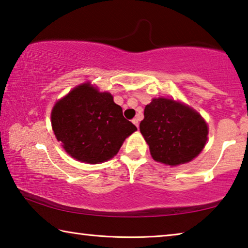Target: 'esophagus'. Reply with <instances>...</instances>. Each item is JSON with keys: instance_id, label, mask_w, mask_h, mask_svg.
I'll use <instances>...</instances> for the list:
<instances>
[{"instance_id": "1", "label": "esophagus", "mask_w": 248, "mask_h": 248, "mask_svg": "<svg viewBox=\"0 0 248 248\" xmlns=\"http://www.w3.org/2000/svg\"><path fill=\"white\" fill-rule=\"evenodd\" d=\"M132 123L137 125V128L139 127V119H138V118H134V119H132Z\"/></svg>"}]
</instances>
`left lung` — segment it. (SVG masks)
Instances as JSON below:
<instances>
[{
	"instance_id": "8db88e82",
	"label": "left lung",
	"mask_w": 248,
	"mask_h": 248,
	"mask_svg": "<svg viewBox=\"0 0 248 248\" xmlns=\"http://www.w3.org/2000/svg\"><path fill=\"white\" fill-rule=\"evenodd\" d=\"M140 131L155 161L170 166L194 159L208 139V125L198 112L167 98L146 105Z\"/></svg>"
}]
</instances>
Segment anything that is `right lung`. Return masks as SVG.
Segmentation results:
<instances>
[{"instance_id":"right-lung-1","label":"right lung","mask_w":248,"mask_h":248,"mask_svg":"<svg viewBox=\"0 0 248 248\" xmlns=\"http://www.w3.org/2000/svg\"><path fill=\"white\" fill-rule=\"evenodd\" d=\"M51 124L66 152L90 164L114 157L125 138L137 130L110 94L100 93L89 83L75 87L54 105Z\"/></svg>"}]
</instances>
